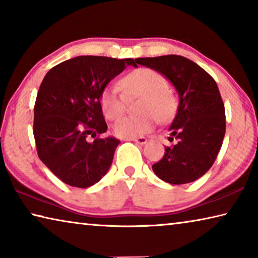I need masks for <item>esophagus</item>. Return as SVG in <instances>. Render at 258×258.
I'll return each instance as SVG.
<instances>
[{
  "label": "esophagus",
  "mask_w": 258,
  "mask_h": 258,
  "mask_svg": "<svg viewBox=\"0 0 258 258\" xmlns=\"http://www.w3.org/2000/svg\"><path fill=\"white\" fill-rule=\"evenodd\" d=\"M131 141H134V142H137V143H139V145H145V143H147V138H145V137H139V138H133V139H130Z\"/></svg>",
  "instance_id": "1"
}]
</instances>
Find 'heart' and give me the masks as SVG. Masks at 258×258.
I'll list each match as a JSON object with an SVG mask.
<instances>
[{
	"mask_svg": "<svg viewBox=\"0 0 258 258\" xmlns=\"http://www.w3.org/2000/svg\"><path fill=\"white\" fill-rule=\"evenodd\" d=\"M120 87L107 86L100 95V104L107 119H117L125 112L126 97H141L137 116L123 117L113 125V133L121 139L143 135L161 121L172 118L177 108V99L168 89L169 83L163 74L151 68H138L120 78Z\"/></svg>",
	"mask_w": 258,
	"mask_h": 258,
	"instance_id": "heart-1",
	"label": "heart"
}]
</instances>
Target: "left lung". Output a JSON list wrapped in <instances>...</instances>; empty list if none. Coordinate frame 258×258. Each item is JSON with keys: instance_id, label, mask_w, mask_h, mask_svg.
<instances>
[{"instance_id": "8db88e82", "label": "left lung", "mask_w": 258, "mask_h": 258, "mask_svg": "<svg viewBox=\"0 0 258 258\" xmlns=\"http://www.w3.org/2000/svg\"><path fill=\"white\" fill-rule=\"evenodd\" d=\"M137 63L163 74L180 97L175 118L169 126L175 145L152 171L171 184H185L203 176L215 161L225 134V110L216 82L194 61L182 55L138 58Z\"/></svg>"}]
</instances>
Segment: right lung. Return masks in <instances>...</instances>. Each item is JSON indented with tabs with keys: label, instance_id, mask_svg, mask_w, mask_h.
I'll use <instances>...</instances> for the list:
<instances>
[{
	"label": "right lung",
	"instance_id": "obj_1",
	"mask_svg": "<svg viewBox=\"0 0 258 258\" xmlns=\"http://www.w3.org/2000/svg\"><path fill=\"white\" fill-rule=\"evenodd\" d=\"M128 64L137 67L131 58L81 55L51 68L43 80L34 106L36 151L66 184L89 187L110 167L120 141L100 138L108 128L100 95ZM90 135L97 137L93 143Z\"/></svg>",
	"mask_w": 258,
	"mask_h": 258
}]
</instances>
